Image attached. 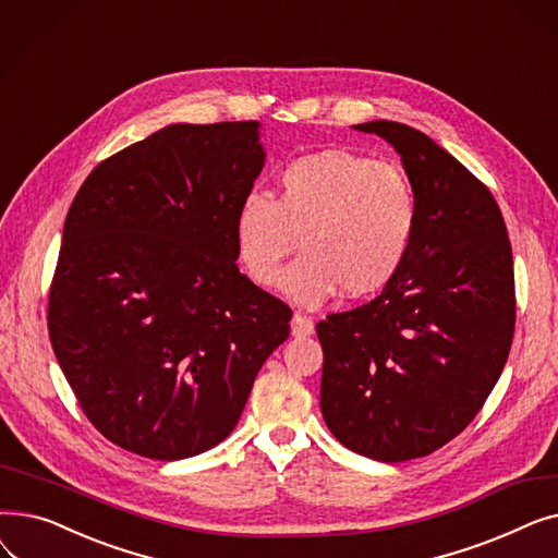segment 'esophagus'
I'll use <instances>...</instances> for the list:
<instances>
[{
	"label": "esophagus",
	"mask_w": 558,
	"mask_h": 558,
	"mask_svg": "<svg viewBox=\"0 0 558 558\" xmlns=\"http://www.w3.org/2000/svg\"><path fill=\"white\" fill-rule=\"evenodd\" d=\"M314 332V324L310 316H303V314H294V318H291V335L294 337H310Z\"/></svg>",
	"instance_id": "obj_1"
}]
</instances>
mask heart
Instances as JSON below:
<instances>
[{
  "label": "heart",
  "mask_w": 558,
  "mask_h": 558,
  "mask_svg": "<svg viewBox=\"0 0 558 558\" xmlns=\"http://www.w3.org/2000/svg\"><path fill=\"white\" fill-rule=\"evenodd\" d=\"M418 228V196L402 167L326 149L294 158L278 173L276 198L248 192L234 215V244L248 276L271 287L284 259L282 291L316 307L341 289L364 299L402 267Z\"/></svg>",
  "instance_id": "b5f03b06"
}]
</instances>
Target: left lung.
<instances>
[{"instance_id": "8db88e82", "label": "left lung", "mask_w": 558, "mask_h": 558, "mask_svg": "<svg viewBox=\"0 0 558 558\" xmlns=\"http://www.w3.org/2000/svg\"><path fill=\"white\" fill-rule=\"evenodd\" d=\"M418 196V228L371 303L316 326L320 412L339 444L375 461L425 457L471 423L507 364L513 257L493 194L425 133L375 120Z\"/></svg>"}]
</instances>
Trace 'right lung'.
<instances>
[{
	"label": "right lung",
	"mask_w": 558,
	"mask_h": 558,
	"mask_svg": "<svg viewBox=\"0 0 558 558\" xmlns=\"http://www.w3.org/2000/svg\"><path fill=\"white\" fill-rule=\"evenodd\" d=\"M259 122L169 124L93 169L49 291V339L108 441L175 461L238 425L291 310L240 274L234 215Z\"/></svg>",
	"instance_id": "obj_1"
}]
</instances>
